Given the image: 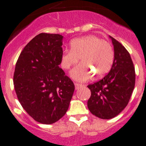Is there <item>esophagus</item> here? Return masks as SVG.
<instances>
[{"label": "esophagus", "instance_id": "34e87169", "mask_svg": "<svg viewBox=\"0 0 146 146\" xmlns=\"http://www.w3.org/2000/svg\"><path fill=\"white\" fill-rule=\"evenodd\" d=\"M83 85L81 84H78V83H76L75 84V89H76V90H78V89H79L80 88L82 87Z\"/></svg>", "mask_w": 146, "mask_h": 146}]
</instances>
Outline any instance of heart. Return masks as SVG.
<instances>
[{"label": "heart", "mask_w": 146, "mask_h": 146, "mask_svg": "<svg viewBox=\"0 0 146 146\" xmlns=\"http://www.w3.org/2000/svg\"><path fill=\"white\" fill-rule=\"evenodd\" d=\"M70 50H65L60 57V65L69 69L81 60V63L70 71V76L78 81H86L92 74L102 77L111 70L114 52L108 42L97 35H89L74 38L70 43Z\"/></svg>", "instance_id": "heart-1"}]
</instances>
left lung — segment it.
Wrapping results in <instances>:
<instances>
[{
    "mask_svg": "<svg viewBox=\"0 0 146 146\" xmlns=\"http://www.w3.org/2000/svg\"><path fill=\"white\" fill-rule=\"evenodd\" d=\"M114 60L108 73L100 81L88 85L91 97L87 102L90 112L102 119H110L128 104L135 84V72L130 54L111 36Z\"/></svg>",
    "mask_w": 146,
    "mask_h": 146,
    "instance_id": "obj_1",
    "label": "left lung"
}]
</instances>
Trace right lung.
Returning a JSON list of instances; mask_svg holds the SVG:
<instances>
[{
    "label": "right lung",
    "mask_w": 146,
    "mask_h": 146,
    "mask_svg": "<svg viewBox=\"0 0 146 146\" xmlns=\"http://www.w3.org/2000/svg\"><path fill=\"white\" fill-rule=\"evenodd\" d=\"M63 36L40 33L21 52L14 84L25 111L36 121L51 124L68 111L74 92L73 81L59 67Z\"/></svg>",
    "instance_id": "right-lung-1"
}]
</instances>
